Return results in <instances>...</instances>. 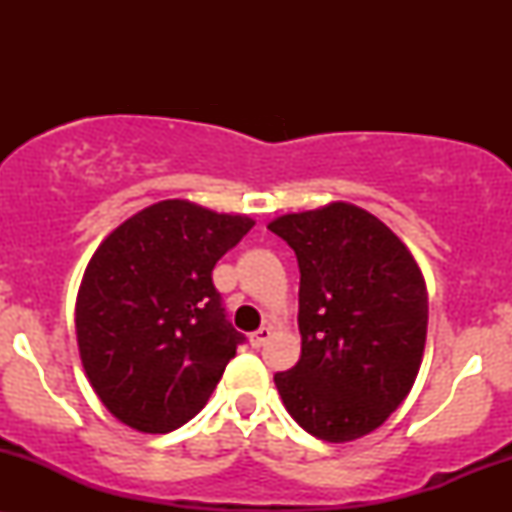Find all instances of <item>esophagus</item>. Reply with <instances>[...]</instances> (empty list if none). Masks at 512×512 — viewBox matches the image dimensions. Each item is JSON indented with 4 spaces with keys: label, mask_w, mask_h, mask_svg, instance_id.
I'll return each mask as SVG.
<instances>
[{
    "label": "esophagus",
    "mask_w": 512,
    "mask_h": 512,
    "mask_svg": "<svg viewBox=\"0 0 512 512\" xmlns=\"http://www.w3.org/2000/svg\"><path fill=\"white\" fill-rule=\"evenodd\" d=\"M269 337H272V330H269V327H260V330L250 334V344L255 346V349H260V346L267 344Z\"/></svg>",
    "instance_id": "1"
}]
</instances>
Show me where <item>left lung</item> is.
<instances>
[{
  "instance_id": "8db88e82",
  "label": "left lung",
  "mask_w": 512,
  "mask_h": 512,
  "mask_svg": "<svg viewBox=\"0 0 512 512\" xmlns=\"http://www.w3.org/2000/svg\"><path fill=\"white\" fill-rule=\"evenodd\" d=\"M267 228L301 269V358L274 375L284 407L327 443L366 436L404 402L421 368L424 274L407 245L354 204L284 214Z\"/></svg>"
}]
</instances>
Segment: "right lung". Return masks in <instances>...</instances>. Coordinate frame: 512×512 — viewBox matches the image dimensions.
<instances>
[{"instance_id":"right-lung-1","label":"right lung","mask_w":512,"mask_h":512,"mask_svg":"<svg viewBox=\"0 0 512 512\" xmlns=\"http://www.w3.org/2000/svg\"><path fill=\"white\" fill-rule=\"evenodd\" d=\"M255 226L187 199L129 216L98 245L76 296V342L105 409L142 433L180 428L245 342L211 269Z\"/></svg>"}]
</instances>
